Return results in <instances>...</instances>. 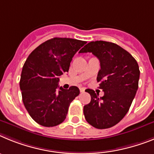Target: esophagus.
<instances>
[{
  "label": "esophagus",
  "mask_w": 154,
  "mask_h": 154,
  "mask_svg": "<svg viewBox=\"0 0 154 154\" xmlns=\"http://www.w3.org/2000/svg\"><path fill=\"white\" fill-rule=\"evenodd\" d=\"M80 91L81 93H84L85 91V88H80Z\"/></svg>",
  "instance_id": "34e87169"
}]
</instances>
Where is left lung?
Returning a JSON list of instances; mask_svg holds the SVG:
<instances>
[{
    "label": "left lung",
    "mask_w": 154,
    "mask_h": 154,
    "mask_svg": "<svg viewBox=\"0 0 154 154\" xmlns=\"http://www.w3.org/2000/svg\"><path fill=\"white\" fill-rule=\"evenodd\" d=\"M79 53H92L100 61L97 81L104 96L91 89V102L84 106L88 123L97 129H108L119 123L129 111L138 89L140 69L129 53L113 42L95 41L87 44Z\"/></svg>",
    "instance_id": "left-lung-1"
}]
</instances>
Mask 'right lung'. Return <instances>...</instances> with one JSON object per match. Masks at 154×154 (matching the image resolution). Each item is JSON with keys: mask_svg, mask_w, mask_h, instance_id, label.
Here are the masks:
<instances>
[{"mask_svg": "<svg viewBox=\"0 0 154 154\" xmlns=\"http://www.w3.org/2000/svg\"><path fill=\"white\" fill-rule=\"evenodd\" d=\"M85 41L53 38L33 50L24 64L20 80L22 101L29 114L45 127L65 120L69 104L80 94L79 88L59 87V76L68 72L72 58Z\"/></svg>", "mask_w": 154, "mask_h": 154, "instance_id": "1", "label": "right lung"}]
</instances>
